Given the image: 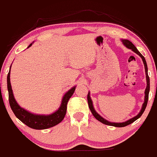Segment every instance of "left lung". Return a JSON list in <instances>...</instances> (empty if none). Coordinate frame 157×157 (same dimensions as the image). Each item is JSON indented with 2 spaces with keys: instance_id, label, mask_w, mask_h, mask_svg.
Here are the masks:
<instances>
[{
  "instance_id": "left-lung-1",
  "label": "left lung",
  "mask_w": 157,
  "mask_h": 157,
  "mask_svg": "<svg viewBox=\"0 0 157 157\" xmlns=\"http://www.w3.org/2000/svg\"><path fill=\"white\" fill-rule=\"evenodd\" d=\"M122 42H123V44H124V45L126 46L127 48L132 49V51H134V52L136 53L137 54L139 55V56H140L141 58L142 59V61H143V63H144V68H145V74H146V78H147V87H146L145 92H144V93H145V96H144V102L142 105V109H141L140 113H139V114L136 115V116L133 117V118H131V119L127 121H125V122H123V123H113V122H109V121H108L105 120L104 118H103L102 117H101L99 114H98L97 112L94 110V107H93L92 101V100H91L90 96H89V94H89H89H88V96H87L88 104H89V109H90L91 112H92V115H94V118H95L97 120L99 121H101V123L104 124L110 125V126L117 127H123L127 126V125L130 124L132 123V122H134L136 120H137L138 118H139L141 116H142L143 113H144V109H145L146 106H147V101H148L149 91H150V78H149L148 74H147V63H146L145 59H144V57L142 56V53H141L139 51H138V50L136 49V48L135 47V45H134V44H132L131 42H130V41L127 40V39H125V40L124 39V40H122Z\"/></svg>"
}]
</instances>
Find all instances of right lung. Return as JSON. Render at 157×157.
<instances>
[{"label":"right lung","instance_id":"obj_1","mask_svg":"<svg viewBox=\"0 0 157 157\" xmlns=\"http://www.w3.org/2000/svg\"><path fill=\"white\" fill-rule=\"evenodd\" d=\"M32 45L30 44L28 48ZM7 89L9 92V101H10V107L14 113V114L21 121L29 127L35 130H44L50 128L60 123L64 118L67 110V104L68 100L71 97L75 90V86L71 88L68 92L65 93L62 101V104L59 109L54 113L48 115H35L29 113L27 110L24 109L17 104L13 96L12 90L11 83H10V70L7 75Z\"/></svg>","mask_w":157,"mask_h":157}]
</instances>
